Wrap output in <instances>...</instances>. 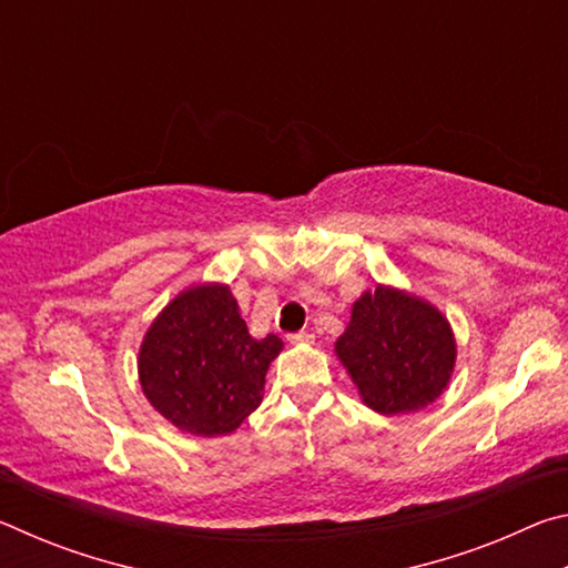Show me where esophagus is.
Here are the masks:
<instances>
[{
    "label": "esophagus",
    "instance_id": "1",
    "mask_svg": "<svg viewBox=\"0 0 568 568\" xmlns=\"http://www.w3.org/2000/svg\"><path fill=\"white\" fill-rule=\"evenodd\" d=\"M287 341H291V345H305V343H313V333H311V331L293 333V335H287Z\"/></svg>",
    "mask_w": 568,
    "mask_h": 568
}]
</instances>
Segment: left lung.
I'll use <instances>...</instances> for the list:
<instances>
[{"instance_id": "obj_1", "label": "left lung", "mask_w": 568, "mask_h": 568, "mask_svg": "<svg viewBox=\"0 0 568 568\" xmlns=\"http://www.w3.org/2000/svg\"><path fill=\"white\" fill-rule=\"evenodd\" d=\"M333 351L365 406L381 416H398L440 398L454 376L458 345L434 303L376 283L355 297Z\"/></svg>"}]
</instances>
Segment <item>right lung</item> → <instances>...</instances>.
Masks as SVG:
<instances>
[{
	"mask_svg": "<svg viewBox=\"0 0 568 568\" xmlns=\"http://www.w3.org/2000/svg\"><path fill=\"white\" fill-rule=\"evenodd\" d=\"M283 341L253 338L230 285L192 283L142 335L138 378L162 418L190 436H227L263 400Z\"/></svg>",
	"mask_w": 568,
	"mask_h": 568,
	"instance_id": "add662e5",
	"label": "right lung"
}]
</instances>
